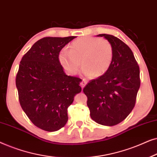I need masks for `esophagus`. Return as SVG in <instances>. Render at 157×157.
Segmentation results:
<instances>
[{
	"label": "esophagus",
	"instance_id": "esophagus-1",
	"mask_svg": "<svg viewBox=\"0 0 157 157\" xmlns=\"http://www.w3.org/2000/svg\"><path fill=\"white\" fill-rule=\"evenodd\" d=\"M86 83H87L85 79H83V80L81 81V88H82V89H83V88L85 86Z\"/></svg>",
	"mask_w": 157,
	"mask_h": 157
}]
</instances>
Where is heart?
Wrapping results in <instances>:
<instances>
[{
  "instance_id": "obj_1",
  "label": "heart",
  "mask_w": 157,
  "mask_h": 157,
  "mask_svg": "<svg viewBox=\"0 0 157 157\" xmlns=\"http://www.w3.org/2000/svg\"><path fill=\"white\" fill-rule=\"evenodd\" d=\"M59 61L66 71L76 75L81 65L86 76L98 77L104 75L112 63L113 48L106 38L84 36L77 38L59 53Z\"/></svg>"
}]
</instances>
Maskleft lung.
Returning <instances> with one entry per match:
<instances>
[{
  "instance_id": "obj_1",
  "label": "left lung",
  "mask_w": 157,
  "mask_h": 157,
  "mask_svg": "<svg viewBox=\"0 0 157 157\" xmlns=\"http://www.w3.org/2000/svg\"><path fill=\"white\" fill-rule=\"evenodd\" d=\"M113 48V59L109 70L92 79L83 91L87 96L90 116L96 123L114 126L124 121L136 104L140 87V71L131 48L114 36L99 34Z\"/></svg>"
}]
</instances>
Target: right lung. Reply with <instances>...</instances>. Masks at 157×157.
<instances>
[{
    "instance_id": "add662e5",
    "label": "right lung",
    "mask_w": 157,
    "mask_h": 157,
    "mask_svg": "<svg viewBox=\"0 0 157 157\" xmlns=\"http://www.w3.org/2000/svg\"><path fill=\"white\" fill-rule=\"evenodd\" d=\"M76 36L44 37L23 56L16 77L19 102L37 127L55 132L68 121V108L81 91V79L67 76L60 63L61 49Z\"/></svg>"
}]
</instances>
